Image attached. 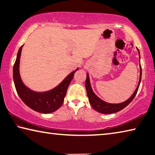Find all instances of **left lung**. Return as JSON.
<instances>
[{"label": "left lung", "mask_w": 155, "mask_h": 155, "mask_svg": "<svg viewBox=\"0 0 155 155\" xmlns=\"http://www.w3.org/2000/svg\"><path fill=\"white\" fill-rule=\"evenodd\" d=\"M137 51L139 52V58H140V51H139L138 48ZM140 79H139V83L137 85V88L135 89L134 93L132 94L129 98L127 101L123 102L121 103H107V102L104 101L103 100H102L99 98V97L96 95V94L92 90V87H91V83H90V76H89L88 73H87V78H86L85 81V88L86 91H87V97L89 98V102L91 104V106L94 109H95L96 111L99 113H101V114H114V113H116L120 111V110L123 109L125 108L128 104L130 103V102L133 101V98H135V96L137 94L139 87H140V83H141V65H140Z\"/></svg>", "instance_id": "8db88e82"}]
</instances>
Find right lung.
Instances as JSON below:
<instances>
[{
	"mask_svg": "<svg viewBox=\"0 0 155 155\" xmlns=\"http://www.w3.org/2000/svg\"><path fill=\"white\" fill-rule=\"evenodd\" d=\"M22 47L23 46H21L18 52L13 68V78L18 96L26 105L35 111L41 114H51L57 111L64 103L68 86L78 68L70 73L53 89L41 92L35 91L25 85L20 74V59Z\"/></svg>",
	"mask_w": 155,
	"mask_h": 155,
	"instance_id": "1",
	"label": "right lung"
}]
</instances>
